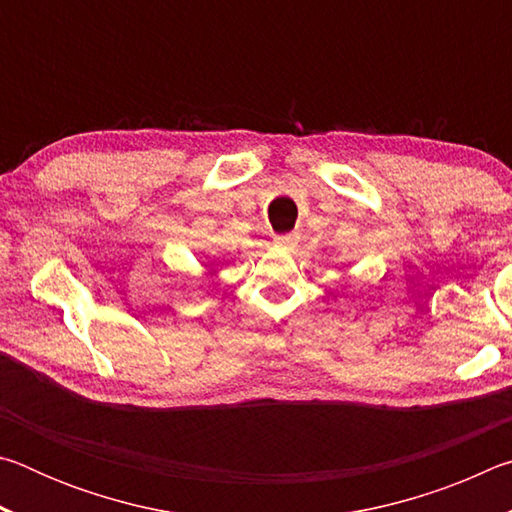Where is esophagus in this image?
Returning <instances> with one entry per match:
<instances>
[{
	"label": "esophagus",
	"mask_w": 512,
	"mask_h": 512,
	"mask_svg": "<svg viewBox=\"0 0 512 512\" xmlns=\"http://www.w3.org/2000/svg\"><path fill=\"white\" fill-rule=\"evenodd\" d=\"M296 244H298L296 235H277L275 237V246H280V248H293Z\"/></svg>",
	"instance_id": "34e87169"
}]
</instances>
